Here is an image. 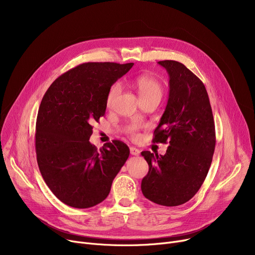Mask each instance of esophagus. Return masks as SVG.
<instances>
[{
  "label": "esophagus",
  "mask_w": 255,
  "mask_h": 255,
  "mask_svg": "<svg viewBox=\"0 0 255 255\" xmlns=\"http://www.w3.org/2000/svg\"><path fill=\"white\" fill-rule=\"evenodd\" d=\"M130 153H131V155H133V156H138L139 153H140V151H139L138 149L134 148V146H131V148H130Z\"/></svg>",
  "instance_id": "esophagus-1"
}]
</instances>
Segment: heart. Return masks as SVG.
I'll return each mask as SVG.
<instances>
[{"label": "heart", "mask_w": 255, "mask_h": 255, "mask_svg": "<svg viewBox=\"0 0 255 255\" xmlns=\"http://www.w3.org/2000/svg\"><path fill=\"white\" fill-rule=\"evenodd\" d=\"M133 86L136 89L140 100L146 99H157L160 101L163 95V85L158 78L152 75H139L133 79ZM121 93V85L115 84L110 89L106 96V105L111 107L116 99L118 98L119 94ZM137 125H130L127 127V132L132 137L137 136Z\"/></svg>", "instance_id": "1"}]
</instances>
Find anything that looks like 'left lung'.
Returning <instances> with one entry per match:
<instances>
[{
	"label": "left lung",
	"instance_id": "obj_1",
	"mask_svg": "<svg viewBox=\"0 0 255 255\" xmlns=\"http://www.w3.org/2000/svg\"><path fill=\"white\" fill-rule=\"evenodd\" d=\"M169 75L164 114L153 142L169 143L164 155L141 152L149 172L141 181L145 198L165 207L183 205L202 187L215 150V124L205 85L180 62H158Z\"/></svg>",
	"mask_w": 255,
	"mask_h": 255
}]
</instances>
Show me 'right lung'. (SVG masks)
<instances>
[{"mask_svg":"<svg viewBox=\"0 0 255 255\" xmlns=\"http://www.w3.org/2000/svg\"><path fill=\"white\" fill-rule=\"evenodd\" d=\"M133 63H84L59 76L39 106L35 148L48 188L62 203L77 209L96 206L129 157V148L113 140L97 150L89 139L94 122L106 110V96Z\"/></svg>","mask_w":255,"mask_h":255,"instance_id":"obj_1","label":"right lung"}]
</instances>
